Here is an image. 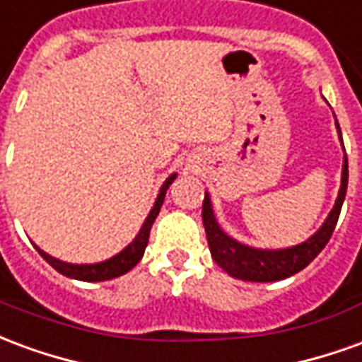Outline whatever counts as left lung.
Wrapping results in <instances>:
<instances>
[{"label": "left lung", "instance_id": "1", "mask_svg": "<svg viewBox=\"0 0 362 362\" xmlns=\"http://www.w3.org/2000/svg\"><path fill=\"white\" fill-rule=\"evenodd\" d=\"M337 129H339V126H337ZM339 135H341V132H339ZM347 178H349V168H347V155H345L339 196H337V202H335L332 213L327 215L326 223L306 243L287 248V250H256V248H250V246H244V244L233 240L217 225L209 196H205L202 217H204L205 235H207V244H209L213 259L228 275H233L236 279L256 281V283L279 281L288 277V275L298 273L324 250L327 240L334 235V228L337 225V219H339V213H341L343 199H345V192H347Z\"/></svg>", "mask_w": 362, "mask_h": 362}]
</instances>
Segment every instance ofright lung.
Listing matches in <instances>:
<instances>
[{
	"label": "right lung",
	"instance_id": "add662e5",
	"mask_svg": "<svg viewBox=\"0 0 362 362\" xmlns=\"http://www.w3.org/2000/svg\"><path fill=\"white\" fill-rule=\"evenodd\" d=\"M174 178H176V174H173L170 178H166V182L163 184V188H160V194H158L157 202H155L153 209H151L149 217L145 219L141 230H139V235L134 238V243L129 244L127 248H124L119 254H116L114 258L106 259V262H100V264H81V266H77V264H66V262H59V259L52 258V256H48V254L40 250V248H36V250L40 252V256H42L56 272H59L62 275H66V277H71V279L106 281L124 275V273L129 272L132 267L137 266L139 259L143 258V252H145L147 243H149L151 227H153V223L157 219L158 211H160V205L165 202L166 189L173 184Z\"/></svg>",
	"mask_w": 362,
	"mask_h": 362
}]
</instances>
